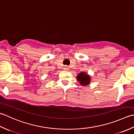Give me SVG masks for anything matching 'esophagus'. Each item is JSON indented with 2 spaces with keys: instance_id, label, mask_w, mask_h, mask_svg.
<instances>
[{
  "instance_id": "34e87169",
  "label": "esophagus",
  "mask_w": 134,
  "mask_h": 134,
  "mask_svg": "<svg viewBox=\"0 0 134 134\" xmlns=\"http://www.w3.org/2000/svg\"><path fill=\"white\" fill-rule=\"evenodd\" d=\"M64 69L65 70H68V69H69V68H68V67L67 66H65L64 67Z\"/></svg>"
}]
</instances>
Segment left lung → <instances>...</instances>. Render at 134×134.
I'll return each mask as SVG.
<instances>
[{
	"label": "left lung",
	"mask_w": 134,
	"mask_h": 134,
	"mask_svg": "<svg viewBox=\"0 0 134 134\" xmlns=\"http://www.w3.org/2000/svg\"><path fill=\"white\" fill-rule=\"evenodd\" d=\"M77 80L82 86H87L90 83V77L87 73L81 72L77 76Z\"/></svg>",
	"instance_id": "left-lung-1"
}]
</instances>
